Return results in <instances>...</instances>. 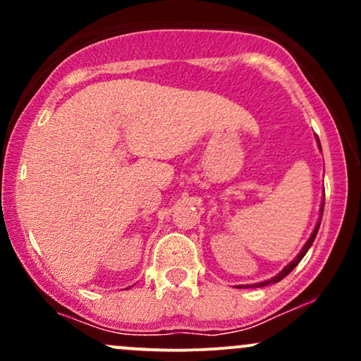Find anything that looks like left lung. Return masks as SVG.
I'll return each instance as SVG.
<instances>
[{
	"label": "left lung",
	"instance_id": "left-lung-1",
	"mask_svg": "<svg viewBox=\"0 0 361 361\" xmlns=\"http://www.w3.org/2000/svg\"><path fill=\"white\" fill-rule=\"evenodd\" d=\"M316 140H317V146H319V149H321V142H319V137H317V135H316ZM321 152H322V149H321ZM322 212H324V200H322V204H321V212H319V214H321V215H319V221H317V224H316V227H314L312 234H310V238L307 239V243L304 244V247H302L299 255L295 256V259H293V261H290V263L287 264V267H285L283 270H281V271L279 273V275H275V276H273V279H270V280H264V281H259V283H252V285H251L252 288H256V287H267V285H270V283H276V281H280L281 279H285V276H287L288 273L292 271L293 268H295L297 264L300 263V259L304 258V256H305V252L309 251V247L312 246L314 239H316V235H317V231H319V226H321V221H322ZM246 287H250V285H244V288H246ZM238 288H243V287H238Z\"/></svg>",
	"mask_w": 361,
	"mask_h": 361
}]
</instances>
